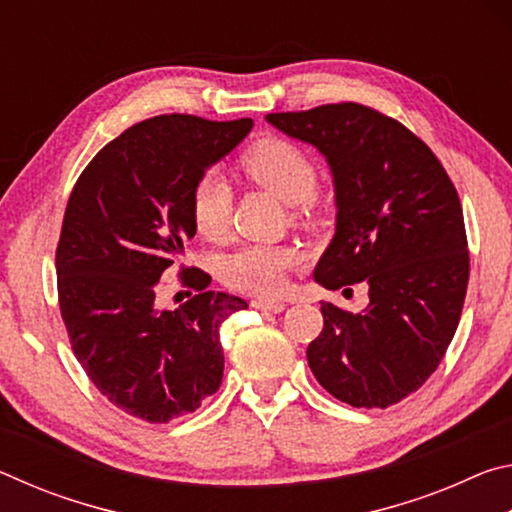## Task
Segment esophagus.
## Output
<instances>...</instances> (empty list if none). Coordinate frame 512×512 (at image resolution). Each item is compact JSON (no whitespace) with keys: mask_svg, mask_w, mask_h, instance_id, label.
Wrapping results in <instances>:
<instances>
[{"mask_svg":"<svg viewBox=\"0 0 512 512\" xmlns=\"http://www.w3.org/2000/svg\"><path fill=\"white\" fill-rule=\"evenodd\" d=\"M253 307L259 311H271V314H282L287 305L280 300H253Z\"/></svg>","mask_w":512,"mask_h":512,"instance_id":"34e87169","label":"esophagus"}]
</instances>
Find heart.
I'll use <instances>...</instances> for the list:
<instances>
[{
	"instance_id": "1",
	"label": "heart",
	"mask_w": 512,
	"mask_h": 512,
	"mask_svg": "<svg viewBox=\"0 0 512 512\" xmlns=\"http://www.w3.org/2000/svg\"><path fill=\"white\" fill-rule=\"evenodd\" d=\"M239 171L259 187L293 205L298 221H311L316 214L318 167L307 151L282 137H262L239 158ZM189 214L198 235L221 239L230 223V194L219 178L203 176L189 196ZM300 264V253L291 246L246 244L225 255L219 275L228 287L275 296L284 289L287 273Z\"/></svg>"
}]
</instances>
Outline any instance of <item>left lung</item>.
<instances>
[{
  "instance_id": "8db88e82",
  "label": "left lung",
  "mask_w": 512,
  "mask_h": 512,
  "mask_svg": "<svg viewBox=\"0 0 512 512\" xmlns=\"http://www.w3.org/2000/svg\"><path fill=\"white\" fill-rule=\"evenodd\" d=\"M266 119L314 144L334 173L339 219L316 282L332 291L368 284L361 314L320 302L309 368L357 409L402 402L433 375L461 320L470 250L452 178L418 135L363 103Z\"/></svg>"
}]
</instances>
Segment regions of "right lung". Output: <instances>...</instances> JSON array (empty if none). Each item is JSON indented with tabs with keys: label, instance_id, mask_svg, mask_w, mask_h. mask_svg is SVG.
I'll list each match as a JSON object with an SVG mask.
<instances>
[{
	"label": "right lung",
	"instance_id": "right-lung-1",
	"mask_svg": "<svg viewBox=\"0 0 512 512\" xmlns=\"http://www.w3.org/2000/svg\"><path fill=\"white\" fill-rule=\"evenodd\" d=\"M250 128L253 119H144L103 146L69 194L56 248L60 316L92 384L133 418L169 422L221 386L219 327L246 300L207 291L212 277L183 264L178 282L196 296L160 311L155 293L196 235L194 185Z\"/></svg>",
	"mask_w": 512,
	"mask_h": 512
}]
</instances>
